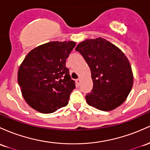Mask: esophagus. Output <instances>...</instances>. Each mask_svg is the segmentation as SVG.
Wrapping results in <instances>:
<instances>
[{
  "label": "esophagus",
  "mask_w": 150,
  "mask_h": 150,
  "mask_svg": "<svg viewBox=\"0 0 150 150\" xmlns=\"http://www.w3.org/2000/svg\"><path fill=\"white\" fill-rule=\"evenodd\" d=\"M75 83H76V85H80V83H81V80H80V78L77 79V80H75Z\"/></svg>",
  "instance_id": "esophagus-1"
}]
</instances>
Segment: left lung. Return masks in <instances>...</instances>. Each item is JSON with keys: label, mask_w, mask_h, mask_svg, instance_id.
I'll return each mask as SVG.
<instances>
[{"label": "left lung", "mask_w": 150, "mask_h": 150, "mask_svg": "<svg viewBox=\"0 0 150 150\" xmlns=\"http://www.w3.org/2000/svg\"><path fill=\"white\" fill-rule=\"evenodd\" d=\"M75 50L91 71L93 88L85 96L90 106L111 111L125 101L133 85L132 67L119 47L102 38L86 39Z\"/></svg>", "instance_id": "8db88e82"}]
</instances>
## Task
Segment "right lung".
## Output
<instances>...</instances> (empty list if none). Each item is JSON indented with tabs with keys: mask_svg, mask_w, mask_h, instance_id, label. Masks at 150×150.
Masks as SVG:
<instances>
[{
	"mask_svg": "<svg viewBox=\"0 0 150 150\" xmlns=\"http://www.w3.org/2000/svg\"><path fill=\"white\" fill-rule=\"evenodd\" d=\"M75 45L73 41H52L33 49L25 57L18 82L33 109L48 114L67 105L75 84L65 62Z\"/></svg>",
	"mask_w": 150,
	"mask_h": 150,
	"instance_id": "1",
	"label": "right lung"
}]
</instances>
